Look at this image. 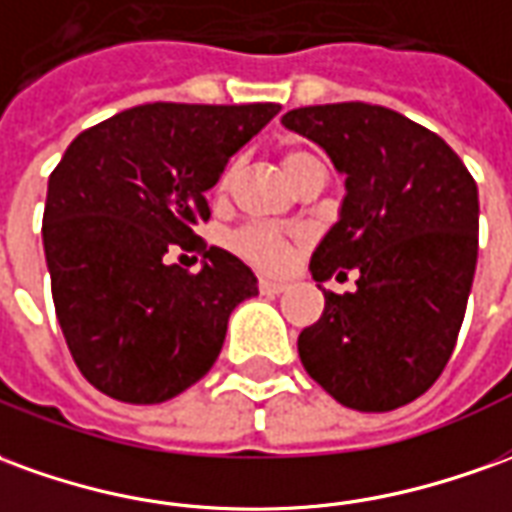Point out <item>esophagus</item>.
<instances>
[{
	"label": "esophagus",
	"mask_w": 512,
	"mask_h": 512,
	"mask_svg": "<svg viewBox=\"0 0 512 512\" xmlns=\"http://www.w3.org/2000/svg\"><path fill=\"white\" fill-rule=\"evenodd\" d=\"M260 291L268 293V296H274V293L285 291V282H277V280H268V277H260Z\"/></svg>",
	"instance_id": "esophagus-1"
}]
</instances>
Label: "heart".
Instances as JSON below:
<instances>
[{"mask_svg":"<svg viewBox=\"0 0 512 512\" xmlns=\"http://www.w3.org/2000/svg\"><path fill=\"white\" fill-rule=\"evenodd\" d=\"M313 157L302 152V149H288L285 157H282V169L285 174L291 177L293 171L299 169V166H305L310 163ZM232 180V169H224V174L216 182V191L224 194L227 188H230ZM232 249L238 252V255H244L246 260H252L260 268H268V271H280L285 263H288V257H291V244H288V235L277 227H246V230L235 232L232 235Z\"/></svg>","mask_w":512,"mask_h":512,"instance_id":"1","label":"heart"}]
</instances>
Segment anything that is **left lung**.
<instances>
[{
	"label": "left lung",
	"instance_id": "1",
	"mask_svg": "<svg viewBox=\"0 0 512 512\" xmlns=\"http://www.w3.org/2000/svg\"><path fill=\"white\" fill-rule=\"evenodd\" d=\"M346 180L338 221L310 257L324 313L299 332L307 374L363 413L418 399L441 377L477 268V182L452 146L402 113L366 102L282 116ZM358 271L352 294L321 281Z\"/></svg>",
	"mask_w": 512,
	"mask_h": 512
}]
</instances>
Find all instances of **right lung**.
Here are the masks:
<instances>
[{
	"mask_svg": "<svg viewBox=\"0 0 512 512\" xmlns=\"http://www.w3.org/2000/svg\"><path fill=\"white\" fill-rule=\"evenodd\" d=\"M280 113L255 105H138L80 132L49 177L44 252L63 338L82 377L130 405H157L205 377L257 277L227 249L199 275L169 267L202 248L205 194Z\"/></svg>",
	"mask_w": 512,
	"mask_h": 512,
	"instance_id": "add662e5",
	"label": "right lung"
}]
</instances>
